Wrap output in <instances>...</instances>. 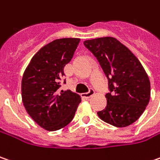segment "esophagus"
Masks as SVG:
<instances>
[{
  "instance_id": "obj_1",
  "label": "esophagus",
  "mask_w": 160,
  "mask_h": 160,
  "mask_svg": "<svg viewBox=\"0 0 160 160\" xmlns=\"http://www.w3.org/2000/svg\"><path fill=\"white\" fill-rule=\"evenodd\" d=\"M94 94H95V90H94L93 88H90L88 92L83 93V94H82V97H86V98H88V97H90L91 96H93Z\"/></svg>"
}]
</instances>
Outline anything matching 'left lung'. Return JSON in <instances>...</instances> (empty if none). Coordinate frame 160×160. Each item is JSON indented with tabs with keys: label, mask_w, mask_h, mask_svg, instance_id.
Segmentation results:
<instances>
[{
	"label": "left lung",
	"mask_w": 160,
	"mask_h": 160,
	"mask_svg": "<svg viewBox=\"0 0 160 160\" xmlns=\"http://www.w3.org/2000/svg\"><path fill=\"white\" fill-rule=\"evenodd\" d=\"M83 43L97 58L108 79L107 105L97 112L99 118L117 128L133 124L144 112L151 97V83L142 63L113 37Z\"/></svg>",
	"instance_id": "obj_1"
}]
</instances>
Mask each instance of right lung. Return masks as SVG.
<instances>
[{
  "label": "right lung",
  "mask_w": 160,
  "mask_h": 160,
  "mask_svg": "<svg viewBox=\"0 0 160 160\" xmlns=\"http://www.w3.org/2000/svg\"><path fill=\"white\" fill-rule=\"evenodd\" d=\"M79 43L78 38H63L45 45L32 57L23 75L21 91L25 110L37 124L48 131L69 124L81 101L80 95L59 88L63 68Z\"/></svg>",
  "instance_id": "right-lung-1"
}]
</instances>
